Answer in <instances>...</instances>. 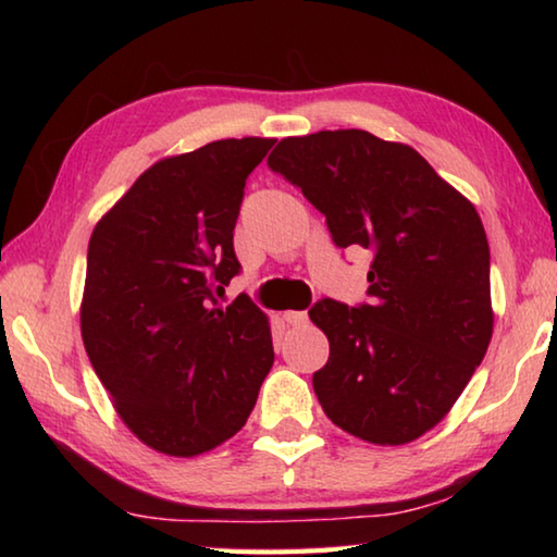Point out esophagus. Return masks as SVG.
<instances>
[{
  "instance_id": "esophagus-1",
  "label": "esophagus",
  "mask_w": 557,
  "mask_h": 557,
  "mask_svg": "<svg viewBox=\"0 0 557 557\" xmlns=\"http://www.w3.org/2000/svg\"><path fill=\"white\" fill-rule=\"evenodd\" d=\"M282 319H285L289 326H305L309 322L307 312H285V314H282Z\"/></svg>"
}]
</instances>
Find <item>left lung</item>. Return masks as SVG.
Returning a JSON list of instances; mask_svg holds the SVG:
<instances>
[{"instance_id": "8db88e82", "label": "left lung", "mask_w": 557, "mask_h": 557, "mask_svg": "<svg viewBox=\"0 0 557 557\" xmlns=\"http://www.w3.org/2000/svg\"><path fill=\"white\" fill-rule=\"evenodd\" d=\"M268 164L326 215L338 248L373 252L371 305L309 309L329 338L317 398L348 435L408 445L451 410L492 342L482 219L410 145L366 129L285 137Z\"/></svg>"}]
</instances>
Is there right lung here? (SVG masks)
<instances>
[{
  "instance_id": "right-lung-1",
  "label": "right lung",
  "mask_w": 557,
  "mask_h": 557,
  "mask_svg": "<svg viewBox=\"0 0 557 557\" xmlns=\"http://www.w3.org/2000/svg\"><path fill=\"white\" fill-rule=\"evenodd\" d=\"M272 145L219 139L159 159L90 235L83 346L120 420L159 455L231 440L275 361L268 314L245 295L219 305L240 270L245 178Z\"/></svg>"
}]
</instances>
